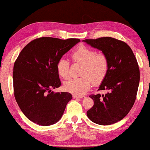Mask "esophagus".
Masks as SVG:
<instances>
[{
  "label": "esophagus",
  "mask_w": 150,
  "mask_h": 150,
  "mask_svg": "<svg viewBox=\"0 0 150 150\" xmlns=\"http://www.w3.org/2000/svg\"><path fill=\"white\" fill-rule=\"evenodd\" d=\"M73 97L75 98H85V95H73Z\"/></svg>",
  "instance_id": "34e87169"
}]
</instances>
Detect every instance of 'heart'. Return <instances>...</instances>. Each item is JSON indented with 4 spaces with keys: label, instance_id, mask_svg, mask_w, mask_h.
I'll return each instance as SVG.
<instances>
[{
    "label": "heart",
    "instance_id": "obj_1",
    "mask_svg": "<svg viewBox=\"0 0 150 150\" xmlns=\"http://www.w3.org/2000/svg\"><path fill=\"white\" fill-rule=\"evenodd\" d=\"M75 62L82 64L79 78L71 79L64 83V88L73 94L82 95L91 87L93 83L98 85L105 80L108 71V59L103 54H96L93 49L86 45H80L72 53ZM57 70L63 79L69 77V63L65 59L58 61Z\"/></svg>",
    "mask_w": 150,
    "mask_h": 150
}]
</instances>
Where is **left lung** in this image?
I'll use <instances>...</instances> for the list:
<instances>
[{
  "label": "left lung",
  "instance_id": "left-lung-1",
  "mask_svg": "<svg viewBox=\"0 0 150 150\" xmlns=\"http://www.w3.org/2000/svg\"><path fill=\"white\" fill-rule=\"evenodd\" d=\"M102 51L108 59V71L98 91L105 95H91L94 105L87 112L88 118L99 125H110L128 115L135 103L139 83L138 62L130 46L110 37L83 40Z\"/></svg>",
  "mask_w": 150,
  "mask_h": 150
}]
</instances>
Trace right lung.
Listing matches in <instances>:
<instances>
[{"mask_svg":"<svg viewBox=\"0 0 150 150\" xmlns=\"http://www.w3.org/2000/svg\"><path fill=\"white\" fill-rule=\"evenodd\" d=\"M80 42L51 37L35 39L20 53L14 65V97L20 110L33 122L52 125L59 121L72 99L69 93H54L61 86L58 61Z\"/></svg>","mask_w":150,"mask_h":150,"instance_id":"1","label":"right lung"}]
</instances>
